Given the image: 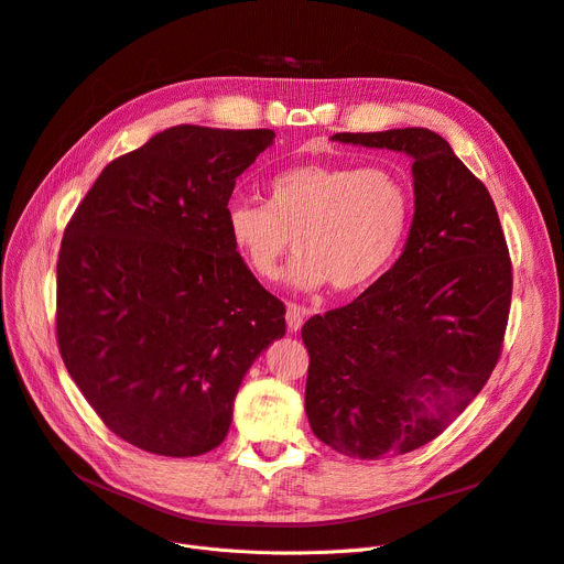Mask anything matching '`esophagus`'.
Here are the masks:
<instances>
[{"mask_svg": "<svg viewBox=\"0 0 564 564\" xmlns=\"http://www.w3.org/2000/svg\"><path fill=\"white\" fill-rule=\"evenodd\" d=\"M305 314H307V312H305L303 307H299V305H293V303L286 305V326H289L291 333H299V330L303 328Z\"/></svg>", "mask_w": 564, "mask_h": 564, "instance_id": "esophagus-1", "label": "esophagus"}]
</instances>
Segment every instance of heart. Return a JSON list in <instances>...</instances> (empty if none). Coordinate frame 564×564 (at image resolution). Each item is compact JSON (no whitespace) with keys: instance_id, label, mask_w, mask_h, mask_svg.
<instances>
[{"instance_id":"obj_1","label":"heart","mask_w":564,"mask_h":564,"mask_svg":"<svg viewBox=\"0 0 564 564\" xmlns=\"http://www.w3.org/2000/svg\"><path fill=\"white\" fill-rule=\"evenodd\" d=\"M411 216L413 195L399 172L310 163L268 181L265 204L234 199L227 206V231L259 280L278 275L296 240L299 254L286 271L293 289L316 291L333 282L339 293H356L392 265Z\"/></svg>"}]
</instances>
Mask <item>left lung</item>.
I'll return each mask as SVG.
<instances>
[{
    "label": "left lung",
    "instance_id": "8db88e82",
    "mask_svg": "<svg viewBox=\"0 0 564 564\" xmlns=\"http://www.w3.org/2000/svg\"><path fill=\"white\" fill-rule=\"evenodd\" d=\"M406 153L415 213L399 259L346 307L303 326L312 432L358 459L413 452L457 420L498 362L512 263L489 191L429 128L337 132Z\"/></svg>",
    "mask_w": 564,
    "mask_h": 564
}]
</instances>
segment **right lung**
I'll list each match as a JSON object with an SVG mask.
<instances>
[{"label": "right lung", "instance_id": "add662e5", "mask_svg": "<svg viewBox=\"0 0 564 564\" xmlns=\"http://www.w3.org/2000/svg\"><path fill=\"white\" fill-rule=\"evenodd\" d=\"M273 130L174 126L107 165L70 218L57 261V339L98 417L140 449L199 457L284 305L227 231L236 178Z\"/></svg>", "mask_w": 564, "mask_h": 564}]
</instances>
